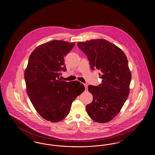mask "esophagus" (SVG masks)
Wrapping results in <instances>:
<instances>
[{"label":"esophagus","instance_id":"34e87169","mask_svg":"<svg viewBox=\"0 0 155 155\" xmlns=\"http://www.w3.org/2000/svg\"><path fill=\"white\" fill-rule=\"evenodd\" d=\"M84 86H85V91H87V84H84Z\"/></svg>","mask_w":155,"mask_h":155}]
</instances>
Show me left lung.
<instances>
[{
  "mask_svg": "<svg viewBox=\"0 0 155 155\" xmlns=\"http://www.w3.org/2000/svg\"><path fill=\"white\" fill-rule=\"evenodd\" d=\"M93 70H99L102 83L89 85L92 102L87 105L90 118L98 123L111 120L120 112L128 97L131 74L127 57L122 50L104 39L78 42Z\"/></svg>",
  "mask_w": 155,
  "mask_h": 155,
  "instance_id": "left-lung-1",
  "label": "left lung"
}]
</instances>
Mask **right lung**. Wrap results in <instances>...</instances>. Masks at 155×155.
Instances as JSON below:
<instances>
[{"mask_svg": "<svg viewBox=\"0 0 155 155\" xmlns=\"http://www.w3.org/2000/svg\"><path fill=\"white\" fill-rule=\"evenodd\" d=\"M74 43L52 40L36 47L29 56L24 74L27 93L37 112L45 119L58 122L66 118L73 101L85 90L80 82L61 80L66 71L64 57Z\"/></svg>", "mask_w": 155, "mask_h": 155, "instance_id": "add662e5", "label": "right lung"}]
</instances>
